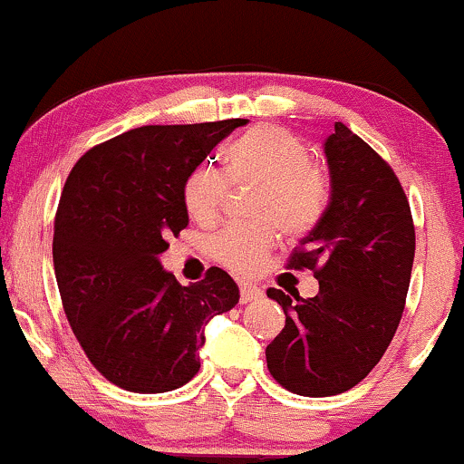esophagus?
Returning a JSON list of instances; mask_svg holds the SVG:
<instances>
[{
	"label": "esophagus",
	"instance_id": "esophagus-1",
	"mask_svg": "<svg viewBox=\"0 0 464 464\" xmlns=\"http://www.w3.org/2000/svg\"><path fill=\"white\" fill-rule=\"evenodd\" d=\"M263 297V291H260V286L252 285V282H243L241 285V302L247 304V302H256V299Z\"/></svg>",
	"mask_w": 464,
	"mask_h": 464
}]
</instances>
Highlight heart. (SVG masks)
Returning <instances> with one entry per match:
<instances>
[{
  "label": "heart",
  "instance_id": "obj_1",
  "mask_svg": "<svg viewBox=\"0 0 464 464\" xmlns=\"http://www.w3.org/2000/svg\"><path fill=\"white\" fill-rule=\"evenodd\" d=\"M308 147L297 134L277 125H258L237 139L223 154V173L234 187H258L252 215L256 223L230 226L212 241V254L237 274L265 263L280 230L302 237L313 230L328 208V178L310 165ZM226 179L215 169L195 167L184 179V208L201 226L219 217Z\"/></svg>",
  "mask_w": 464,
  "mask_h": 464
}]
</instances>
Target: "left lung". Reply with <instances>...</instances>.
Listing matches in <instances>:
<instances>
[{
	"instance_id": "left-lung-1",
	"label": "left lung",
	"mask_w": 464,
	"mask_h": 464,
	"mask_svg": "<svg viewBox=\"0 0 464 464\" xmlns=\"http://www.w3.org/2000/svg\"><path fill=\"white\" fill-rule=\"evenodd\" d=\"M330 204L299 241L288 269H310L314 297L291 299L269 288L286 325L266 345V367L304 397L339 395L372 372L404 313L415 226L400 179L345 123L324 143Z\"/></svg>"
}]
</instances>
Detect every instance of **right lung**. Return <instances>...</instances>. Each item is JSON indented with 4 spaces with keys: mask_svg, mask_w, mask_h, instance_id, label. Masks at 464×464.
<instances>
[{
    "mask_svg": "<svg viewBox=\"0 0 464 464\" xmlns=\"http://www.w3.org/2000/svg\"><path fill=\"white\" fill-rule=\"evenodd\" d=\"M247 119L143 125L71 169L53 223V271L71 330L92 367L132 393H167L199 372L206 325L238 304L219 266L182 286L162 269L188 226L184 179Z\"/></svg>",
    "mask_w": 464,
    "mask_h": 464,
    "instance_id": "1",
    "label": "right lung"
}]
</instances>
